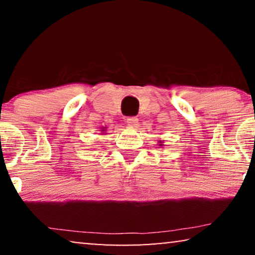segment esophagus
<instances>
[{"label": "esophagus", "instance_id": "obj_1", "mask_svg": "<svg viewBox=\"0 0 255 255\" xmlns=\"http://www.w3.org/2000/svg\"><path fill=\"white\" fill-rule=\"evenodd\" d=\"M126 123L128 124V126H137L138 119L136 117H128L126 119Z\"/></svg>", "mask_w": 255, "mask_h": 255}]
</instances>
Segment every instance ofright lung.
I'll return each mask as SVG.
<instances>
[{"label":"right lung","mask_w":255,"mask_h":255,"mask_svg":"<svg viewBox=\"0 0 255 255\" xmlns=\"http://www.w3.org/2000/svg\"><path fill=\"white\" fill-rule=\"evenodd\" d=\"M102 131H104V129H103V130H102Z\"/></svg>","instance_id":"obj_1"}]
</instances>
